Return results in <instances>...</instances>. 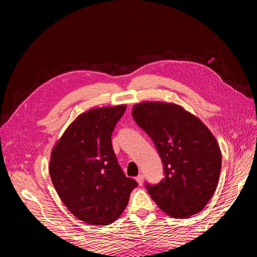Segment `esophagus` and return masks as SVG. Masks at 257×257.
<instances>
[{
	"label": "esophagus",
	"mask_w": 257,
	"mask_h": 257,
	"mask_svg": "<svg viewBox=\"0 0 257 257\" xmlns=\"http://www.w3.org/2000/svg\"><path fill=\"white\" fill-rule=\"evenodd\" d=\"M144 176L143 175H139V176H137L136 177V181H137V183L139 184V185H143L144 184Z\"/></svg>",
	"instance_id": "1"
}]
</instances>
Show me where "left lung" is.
<instances>
[{
  "instance_id": "left-lung-1",
  "label": "left lung",
  "mask_w": 257,
  "mask_h": 257,
  "mask_svg": "<svg viewBox=\"0 0 257 257\" xmlns=\"http://www.w3.org/2000/svg\"><path fill=\"white\" fill-rule=\"evenodd\" d=\"M133 118L150 136L164 166V179L146 189L162 211L186 219L203 210L219 182L222 157L215 137L181 106L145 102Z\"/></svg>"
}]
</instances>
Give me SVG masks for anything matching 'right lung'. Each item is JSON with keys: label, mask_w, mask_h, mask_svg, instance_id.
<instances>
[{"label": "right lung", "mask_w": 257, "mask_h": 257, "mask_svg": "<svg viewBox=\"0 0 257 257\" xmlns=\"http://www.w3.org/2000/svg\"><path fill=\"white\" fill-rule=\"evenodd\" d=\"M125 105L78 115L51 152L49 174L58 195L77 219L108 225L127 206L138 183L118 164L111 135Z\"/></svg>", "instance_id": "right-lung-1"}]
</instances>
